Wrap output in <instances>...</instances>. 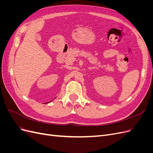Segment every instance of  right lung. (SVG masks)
<instances>
[{
  "label": "right lung",
  "mask_w": 153,
  "mask_h": 153,
  "mask_svg": "<svg viewBox=\"0 0 153 153\" xmlns=\"http://www.w3.org/2000/svg\"><path fill=\"white\" fill-rule=\"evenodd\" d=\"M49 102H50V101H49ZM49 102H48V103H49Z\"/></svg>",
  "instance_id": "1"
}]
</instances>
